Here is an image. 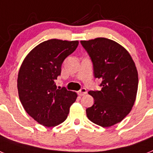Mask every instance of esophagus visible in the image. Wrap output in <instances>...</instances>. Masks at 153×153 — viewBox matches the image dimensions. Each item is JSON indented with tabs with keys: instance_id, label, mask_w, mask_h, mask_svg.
<instances>
[{
	"instance_id": "esophagus-1",
	"label": "esophagus",
	"mask_w": 153,
	"mask_h": 153,
	"mask_svg": "<svg viewBox=\"0 0 153 153\" xmlns=\"http://www.w3.org/2000/svg\"><path fill=\"white\" fill-rule=\"evenodd\" d=\"M86 88H82L78 91V94H79V96H83L84 94H86Z\"/></svg>"
}]
</instances>
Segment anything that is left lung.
I'll list each match as a JSON object with an SVG mask.
<instances>
[{"mask_svg":"<svg viewBox=\"0 0 153 153\" xmlns=\"http://www.w3.org/2000/svg\"><path fill=\"white\" fill-rule=\"evenodd\" d=\"M90 56L94 76L101 90L89 91L94 99L86 116L93 123L109 127L121 122L131 111L138 90V72L129 52L117 42L104 37L81 40Z\"/></svg>","mask_w":153,"mask_h":153,"instance_id":"left-lung-1","label":"left lung"}]
</instances>
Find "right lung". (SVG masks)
I'll use <instances>...</instances> for the list:
<instances>
[{"mask_svg": "<svg viewBox=\"0 0 153 153\" xmlns=\"http://www.w3.org/2000/svg\"><path fill=\"white\" fill-rule=\"evenodd\" d=\"M78 44V40H46L35 47L21 64L17 77L19 98L25 111L44 126H56L65 121L77 97L65 87L56 89L55 80L63 60Z\"/></svg>", "mask_w": 153, "mask_h": 153, "instance_id": "1", "label": "right lung"}]
</instances>
